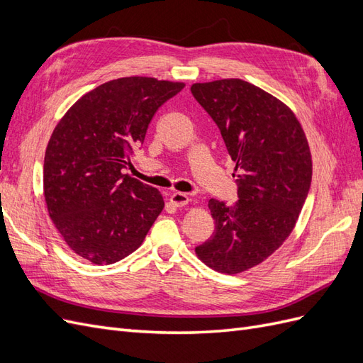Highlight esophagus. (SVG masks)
<instances>
[{
    "instance_id": "1",
    "label": "esophagus",
    "mask_w": 363,
    "mask_h": 363,
    "mask_svg": "<svg viewBox=\"0 0 363 363\" xmlns=\"http://www.w3.org/2000/svg\"><path fill=\"white\" fill-rule=\"evenodd\" d=\"M169 201L172 206L175 207H183L189 203V196L186 194H182V192H174L171 196H169Z\"/></svg>"
}]
</instances>
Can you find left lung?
Segmentation results:
<instances>
[{"label": "left lung", "mask_w": 363, "mask_h": 363, "mask_svg": "<svg viewBox=\"0 0 363 363\" xmlns=\"http://www.w3.org/2000/svg\"><path fill=\"white\" fill-rule=\"evenodd\" d=\"M191 92L215 121L239 200H208L215 232L195 248L207 267L239 274L259 265L292 233L312 182L311 148L291 108L240 79L195 83Z\"/></svg>", "instance_id": "1"}]
</instances>
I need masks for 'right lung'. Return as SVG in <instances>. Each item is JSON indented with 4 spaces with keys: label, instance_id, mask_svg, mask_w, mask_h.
<instances>
[{
    "label": "right lung",
    "instance_id": "right-lung-1",
    "mask_svg": "<svg viewBox=\"0 0 363 363\" xmlns=\"http://www.w3.org/2000/svg\"><path fill=\"white\" fill-rule=\"evenodd\" d=\"M184 83L124 77L84 94L59 121L43 160L50 218L68 247L111 265L144 242L162 194L123 174L157 108Z\"/></svg>",
    "mask_w": 363,
    "mask_h": 363
}]
</instances>
